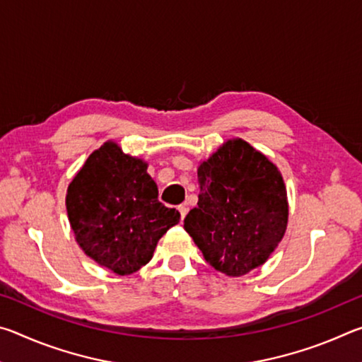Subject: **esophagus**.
I'll use <instances>...</instances> for the list:
<instances>
[{
  "label": "esophagus",
  "instance_id": "esophagus-1",
  "mask_svg": "<svg viewBox=\"0 0 362 362\" xmlns=\"http://www.w3.org/2000/svg\"><path fill=\"white\" fill-rule=\"evenodd\" d=\"M179 212H180V218L183 220V218H185V216H187V212H188V206L187 204H180L179 206Z\"/></svg>",
  "mask_w": 362,
  "mask_h": 362
}]
</instances>
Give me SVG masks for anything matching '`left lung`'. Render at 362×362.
<instances>
[{
  "label": "left lung",
  "mask_w": 362,
  "mask_h": 362,
  "mask_svg": "<svg viewBox=\"0 0 362 362\" xmlns=\"http://www.w3.org/2000/svg\"><path fill=\"white\" fill-rule=\"evenodd\" d=\"M199 196L183 220L206 262L228 276L260 267L283 240L287 193L278 168L241 139L198 168Z\"/></svg>",
  "instance_id": "8db88e82"
}]
</instances>
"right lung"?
I'll return each mask as SVG.
<instances>
[{"mask_svg": "<svg viewBox=\"0 0 362 362\" xmlns=\"http://www.w3.org/2000/svg\"><path fill=\"white\" fill-rule=\"evenodd\" d=\"M66 212L84 254L121 276L146 265L159 238L180 220L158 201L142 159L113 142L95 150L71 180Z\"/></svg>", "mask_w": 362, "mask_h": 362, "instance_id": "obj_1", "label": "right lung"}]
</instances>
